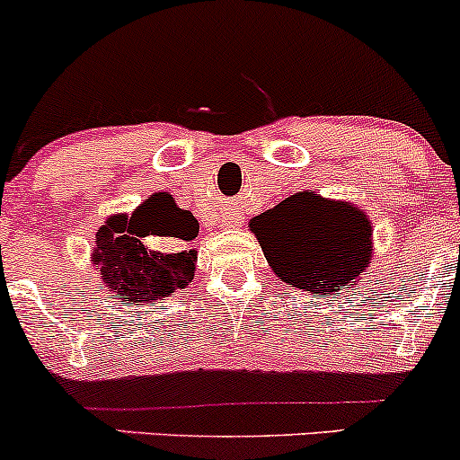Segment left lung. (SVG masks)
Instances as JSON below:
<instances>
[{
    "label": "left lung",
    "mask_w": 460,
    "mask_h": 460,
    "mask_svg": "<svg viewBox=\"0 0 460 460\" xmlns=\"http://www.w3.org/2000/svg\"><path fill=\"white\" fill-rule=\"evenodd\" d=\"M273 269L316 273L327 289L358 280L372 260V225L360 208L298 193L252 222Z\"/></svg>",
    "instance_id": "left-lung-1"
}]
</instances>
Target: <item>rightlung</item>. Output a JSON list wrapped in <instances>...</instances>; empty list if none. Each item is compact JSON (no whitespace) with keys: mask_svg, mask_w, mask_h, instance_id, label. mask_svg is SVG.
<instances>
[{"mask_svg":"<svg viewBox=\"0 0 460 460\" xmlns=\"http://www.w3.org/2000/svg\"><path fill=\"white\" fill-rule=\"evenodd\" d=\"M198 222L175 207L173 198L155 193L133 216H113L95 235L93 260L100 264V280L128 303H153L184 289L196 273V249L175 253L148 252L142 238L164 235L189 243L198 235ZM102 289V287H100Z\"/></svg>","mask_w":460,"mask_h":460,"instance_id":"1","label":"right lung"}]
</instances>
